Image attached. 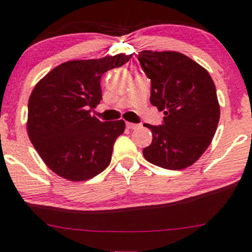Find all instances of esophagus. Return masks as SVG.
Wrapping results in <instances>:
<instances>
[{"instance_id": "1", "label": "esophagus", "mask_w": 252, "mask_h": 252, "mask_svg": "<svg viewBox=\"0 0 252 252\" xmlns=\"http://www.w3.org/2000/svg\"><path fill=\"white\" fill-rule=\"evenodd\" d=\"M139 124H135V123H129V122H126V128L130 129V130H132V129H136L139 128Z\"/></svg>"}]
</instances>
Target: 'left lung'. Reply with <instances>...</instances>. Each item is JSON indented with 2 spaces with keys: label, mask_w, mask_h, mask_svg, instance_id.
<instances>
[{
  "label": "left lung",
  "mask_w": 252,
  "mask_h": 252,
  "mask_svg": "<svg viewBox=\"0 0 252 252\" xmlns=\"http://www.w3.org/2000/svg\"><path fill=\"white\" fill-rule=\"evenodd\" d=\"M139 61L151 80V104L165 115L162 126L145 124L153 140L143 157L167 170L191 166L211 145L219 123L214 82L206 69L181 52L145 50Z\"/></svg>",
  "instance_id": "left-lung-1"
}]
</instances>
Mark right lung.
Returning a JSON list of instances; mask_svg holds the SVG:
<instances>
[{
    "label": "right lung",
    "instance_id": "obj_1",
    "mask_svg": "<svg viewBox=\"0 0 252 252\" xmlns=\"http://www.w3.org/2000/svg\"><path fill=\"white\" fill-rule=\"evenodd\" d=\"M131 55L68 61L33 88L27 132L52 172L71 182L93 178L109 166L113 143L123 134V120L100 122L91 109L101 100L100 77L122 67Z\"/></svg>",
    "mask_w": 252,
    "mask_h": 252
}]
</instances>
